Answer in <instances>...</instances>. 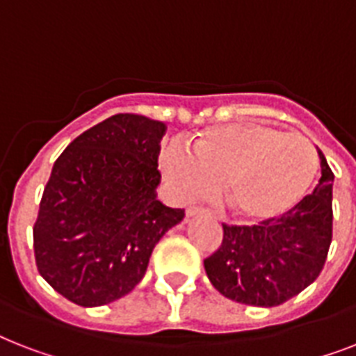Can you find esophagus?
<instances>
[{
	"label": "esophagus",
	"mask_w": 356,
	"mask_h": 356,
	"mask_svg": "<svg viewBox=\"0 0 356 356\" xmlns=\"http://www.w3.org/2000/svg\"><path fill=\"white\" fill-rule=\"evenodd\" d=\"M186 216L188 218H195V216H209V212L205 209H200V207H190L188 211H186Z\"/></svg>",
	"instance_id": "esophagus-1"
}]
</instances>
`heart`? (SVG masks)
I'll list each match as a JSON object with an SVG mask.
<instances>
[{
  "label": "heart",
  "instance_id": "1",
  "mask_svg": "<svg viewBox=\"0 0 356 356\" xmlns=\"http://www.w3.org/2000/svg\"><path fill=\"white\" fill-rule=\"evenodd\" d=\"M162 172L179 200H220L238 222L266 223L307 197L318 175V153L301 134L264 123H231L197 134L192 151L168 145Z\"/></svg>",
  "mask_w": 356,
  "mask_h": 356
}]
</instances>
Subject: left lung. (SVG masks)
Segmentation results:
<instances>
[{"label": "left lung", "mask_w": 356, "mask_h": 356, "mask_svg": "<svg viewBox=\"0 0 356 356\" xmlns=\"http://www.w3.org/2000/svg\"><path fill=\"white\" fill-rule=\"evenodd\" d=\"M320 183L298 207L271 222L223 223V242L205 259L212 286L236 303L277 307L310 286L323 270L332 240V175L318 151Z\"/></svg>", "instance_id": "1"}]
</instances>
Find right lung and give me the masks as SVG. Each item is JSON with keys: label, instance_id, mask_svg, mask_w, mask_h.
I'll list each match as a JSON object with an SVG mask.
<instances>
[{"label": "right lung", "instance_id": "obj_1", "mask_svg": "<svg viewBox=\"0 0 356 356\" xmlns=\"http://www.w3.org/2000/svg\"><path fill=\"white\" fill-rule=\"evenodd\" d=\"M166 125L138 114L103 120L53 164L33 227L36 268L60 296L102 307L145 275L156 242L184 218L156 200Z\"/></svg>", "mask_w": 356, "mask_h": 356}]
</instances>
